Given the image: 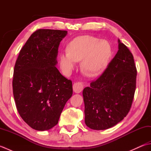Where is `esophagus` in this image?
Here are the masks:
<instances>
[{"mask_svg": "<svg viewBox=\"0 0 151 151\" xmlns=\"http://www.w3.org/2000/svg\"><path fill=\"white\" fill-rule=\"evenodd\" d=\"M84 86L82 82H75L73 86L74 92L76 93H79L83 90Z\"/></svg>", "mask_w": 151, "mask_h": 151, "instance_id": "obj_1", "label": "esophagus"}]
</instances>
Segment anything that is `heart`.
<instances>
[{
  "label": "heart",
  "instance_id": "heart-1",
  "mask_svg": "<svg viewBox=\"0 0 151 151\" xmlns=\"http://www.w3.org/2000/svg\"><path fill=\"white\" fill-rule=\"evenodd\" d=\"M67 49L59 56L60 67L66 75L72 71L75 62L81 61L82 71L85 75H97L106 68L112 52L107 41L90 36L76 37Z\"/></svg>",
  "mask_w": 151,
  "mask_h": 151
}]
</instances>
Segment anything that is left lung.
<instances>
[{
	"mask_svg": "<svg viewBox=\"0 0 151 151\" xmlns=\"http://www.w3.org/2000/svg\"><path fill=\"white\" fill-rule=\"evenodd\" d=\"M119 50L103 73L83 90L85 123L106 130L127 116L136 88L137 69L132 54L118 40Z\"/></svg>",
	"mask_w": 151,
	"mask_h": 151,
	"instance_id": "obj_1",
	"label": "left lung"
}]
</instances>
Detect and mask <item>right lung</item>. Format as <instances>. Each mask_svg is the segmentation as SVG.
Segmentation results:
<instances>
[{
  "instance_id": "right-lung-1",
  "label": "right lung",
  "mask_w": 151,
  "mask_h": 151,
  "mask_svg": "<svg viewBox=\"0 0 151 151\" xmlns=\"http://www.w3.org/2000/svg\"><path fill=\"white\" fill-rule=\"evenodd\" d=\"M65 30L39 29L22 47L15 64L13 93L17 111L33 129H52L73 95L72 82L56 65Z\"/></svg>"
}]
</instances>
